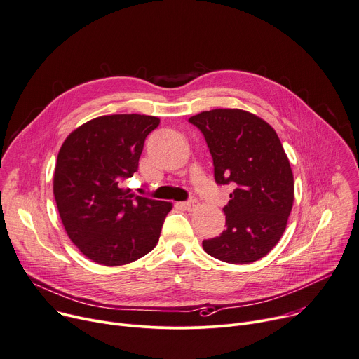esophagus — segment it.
Here are the masks:
<instances>
[{
  "label": "esophagus",
  "instance_id": "1",
  "mask_svg": "<svg viewBox=\"0 0 359 359\" xmlns=\"http://www.w3.org/2000/svg\"><path fill=\"white\" fill-rule=\"evenodd\" d=\"M184 210H193L196 209L199 206V202L196 199H190V201H186V202H180L179 203Z\"/></svg>",
  "mask_w": 359,
  "mask_h": 359
}]
</instances>
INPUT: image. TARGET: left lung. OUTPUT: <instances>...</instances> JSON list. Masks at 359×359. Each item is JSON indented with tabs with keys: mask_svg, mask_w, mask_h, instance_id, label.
<instances>
[{
	"mask_svg": "<svg viewBox=\"0 0 359 359\" xmlns=\"http://www.w3.org/2000/svg\"><path fill=\"white\" fill-rule=\"evenodd\" d=\"M213 158L217 184H233L223 208L226 229L203 241L208 255L227 264H250L282 238L293 205V175L275 130L239 109H216L189 118Z\"/></svg>",
	"mask_w": 359,
	"mask_h": 359,
	"instance_id": "8db88e82",
	"label": "left lung"
}]
</instances>
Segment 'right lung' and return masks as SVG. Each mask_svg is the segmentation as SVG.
<instances>
[{"mask_svg": "<svg viewBox=\"0 0 359 359\" xmlns=\"http://www.w3.org/2000/svg\"><path fill=\"white\" fill-rule=\"evenodd\" d=\"M154 116L93 118L62 143L54 172V198L69 238L93 262L120 266L158 242L172 203L139 196L121 183L139 169Z\"/></svg>", "mask_w": 359, "mask_h": 359, "instance_id": "obj_1", "label": "right lung"}]
</instances>
